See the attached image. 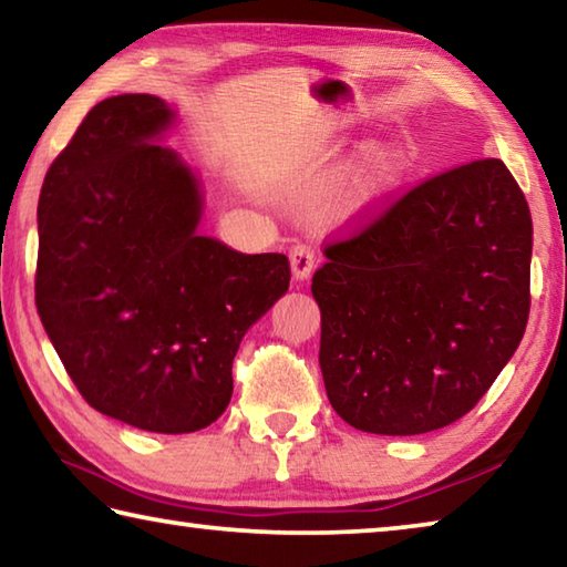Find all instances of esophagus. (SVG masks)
<instances>
[{
  "mask_svg": "<svg viewBox=\"0 0 567 567\" xmlns=\"http://www.w3.org/2000/svg\"><path fill=\"white\" fill-rule=\"evenodd\" d=\"M315 262H318V255L315 249L305 243H297L290 249V265H292V275L297 280H307L310 272L315 270Z\"/></svg>",
  "mask_w": 567,
  "mask_h": 567,
  "instance_id": "esophagus-1",
  "label": "esophagus"
}]
</instances>
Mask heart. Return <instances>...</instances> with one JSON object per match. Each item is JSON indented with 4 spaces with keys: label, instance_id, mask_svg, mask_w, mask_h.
Segmentation results:
<instances>
[{
    "label": "heart",
    "instance_id": "heart-1",
    "mask_svg": "<svg viewBox=\"0 0 567 567\" xmlns=\"http://www.w3.org/2000/svg\"><path fill=\"white\" fill-rule=\"evenodd\" d=\"M392 175H395V165H390V162H382L380 177H382V179H390Z\"/></svg>",
    "mask_w": 567,
    "mask_h": 567
}]
</instances>
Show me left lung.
<instances>
[{"label":"left lung","mask_w":567,"mask_h":567,"mask_svg":"<svg viewBox=\"0 0 567 567\" xmlns=\"http://www.w3.org/2000/svg\"><path fill=\"white\" fill-rule=\"evenodd\" d=\"M533 219L503 159L440 172L324 243L312 275L334 412L420 435L473 410L530 315Z\"/></svg>","instance_id":"left-lung-1"}]
</instances>
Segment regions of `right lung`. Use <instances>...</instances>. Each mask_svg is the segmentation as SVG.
<instances>
[{"label":"right lung","instance_id":"obj_1","mask_svg":"<svg viewBox=\"0 0 567 567\" xmlns=\"http://www.w3.org/2000/svg\"><path fill=\"white\" fill-rule=\"evenodd\" d=\"M169 122L152 94L87 112L40 192L34 302L94 410L177 435L229 405L239 340L287 292L290 262L197 235V179L152 142Z\"/></svg>","mask_w":567,"mask_h":567}]
</instances>
